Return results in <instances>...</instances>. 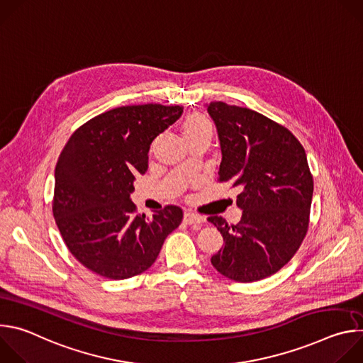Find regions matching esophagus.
<instances>
[{"instance_id": "34e87169", "label": "esophagus", "mask_w": 363, "mask_h": 363, "mask_svg": "<svg viewBox=\"0 0 363 363\" xmlns=\"http://www.w3.org/2000/svg\"><path fill=\"white\" fill-rule=\"evenodd\" d=\"M203 217L198 216V214H194V213H185L184 214V223L185 224H201L203 223Z\"/></svg>"}]
</instances>
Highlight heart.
Segmentation results:
<instances>
[{
    "label": "heart",
    "mask_w": 363,
    "mask_h": 363,
    "mask_svg": "<svg viewBox=\"0 0 363 363\" xmlns=\"http://www.w3.org/2000/svg\"><path fill=\"white\" fill-rule=\"evenodd\" d=\"M205 132L213 133V126H211V122L202 115H192L184 123L185 138L199 135V133H205Z\"/></svg>",
    "instance_id": "b5f03b06"
}]
</instances>
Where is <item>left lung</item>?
<instances>
[{"instance_id":"8db88e82","label":"left lung","mask_w":363,"mask_h":363,"mask_svg":"<svg viewBox=\"0 0 363 363\" xmlns=\"http://www.w3.org/2000/svg\"><path fill=\"white\" fill-rule=\"evenodd\" d=\"M221 145L218 181L241 192L238 224L208 217L224 238L211 257L223 276L250 283L286 266L298 250L308 227L313 177L306 152L284 126L255 111L211 101L206 106Z\"/></svg>"}]
</instances>
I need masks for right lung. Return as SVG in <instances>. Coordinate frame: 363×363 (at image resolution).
I'll use <instances>...</instances> for the list:
<instances>
[{
    "label": "right lung",
    "instance_id": "right-lung-1",
    "mask_svg": "<svg viewBox=\"0 0 363 363\" xmlns=\"http://www.w3.org/2000/svg\"><path fill=\"white\" fill-rule=\"evenodd\" d=\"M181 106H122L82 125L56 165L53 216L76 260L90 272L125 280L147 270L182 210L167 205L150 218L130 201L147 169L150 143L182 115Z\"/></svg>",
    "mask_w": 363,
    "mask_h": 363
}]
</instances>
